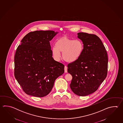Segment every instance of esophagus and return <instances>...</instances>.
Returning a JSON list of instances; mask_svg holds the SVG:
<instances>
[{
	"label": "esophagus",
	"instance_id": "obj_1",
	"mask_svg": "<svg viewBox=\"0 0 123 123\" xmlns=\"http://www.w3.org/2000/svg\"><path fill=\"white\" fill-rule=\"evenodd\" d=\"M64 70H65V73H67V67L66 66H65Z\"/></svg>",
	"mask_w": 123,
	"mask_h": 123
}]
</instances>
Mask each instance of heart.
Returning <instances> with one entry per match:
<instances>
[{
  "mask_svg": "<svg viewBox=\"0 0 123 123\" xmlns=\"http://www.w3.org/2000/svg\"><path fill=\"white\" fill-rule=\"evenodd\" d=\"M55 47L52 49L53 56L56 60H60V53L63 59L67 62H76L80 58L84 50V44L81 40L73 39L62 37L55 43Z\"/></svg>",
  "mask_w": 123,
  "mask_h": 123,
  "instance_id": "obj_1",
  "label": "heart"
}]
</instances>
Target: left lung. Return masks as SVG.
Segmentation results:
<instances>
[{
  "label": "left lung",
  "mask_w": 123,
  "mask_h": 123,
  "mask_svg": "<svg viewBox=\"0 0 123 123\" xmlns=\"http://www.w3.org/2000/svg\"><path fill=\"white\" fill-rule=\"evenodd\" d=\"M84 44L80 58L67 65L73 78L70 84L74 94L85 96L96 91L107 76L108 55L98 37L85 32L77 33Z\"/></svg>",
  "instance_id": "obj_1"
}]
</instances>
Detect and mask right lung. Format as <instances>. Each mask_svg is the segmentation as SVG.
<instances>
[{"instance_id":"add662e5","label":"right lung","mask_w":123,"mask_h":123,"mask_svg":"<svg viewBox=\"0 0 123 123\" xmlns=\"http://www.w3.org/2000/svg\"><path fill=\"white\" fill-rule=\"evenodd\" d=\"M54 31L29 32L14 56V76L26 94L43 97L50 93L55 80L64 73V65L52 57L50 41Z\"/></svg>"}]
</instances>
